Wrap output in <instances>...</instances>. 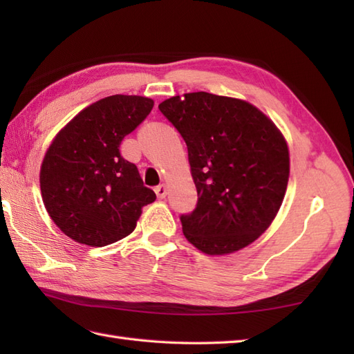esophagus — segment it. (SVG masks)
<instances>
[{
    "label": "esophagus",
    "mask_w": 354,
    "mask_h": 354,
    "mask_svg": "<svg viewBox=\"0 0 354 354\" xmlns=\"http://www.w3.org/2000/svg\"><path fill=\"white\" fill-rule=\"evenodd\" d=\"M155 194H156L158 199H164L165 196H167V189H165V185L164 184L158 185L155 189Z\"/></svg>",
    "instance_id": "esophagus-1"
}]
</instances>
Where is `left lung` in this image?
I'll use <instances>...</instances> for the list:
<instances>
[{
  "label": "left lung",
  "mask_w": 354,
  "mask_h": 354,
  "mask_svg": "<svg viewBox=\"0 0 354 354\" xmlns=\"http://www.w3.org/2000/svg\"><path fill=\"white\" fill-rule=\"evenodd\" d=\"M189 150L198 205L181 216L189 242L208 255H227L255 242L280 209L290 158L284 135L250 102L187 93L158 106Z\"/></svg>",
  "instance_id": "obj_1"
}]
</instances>
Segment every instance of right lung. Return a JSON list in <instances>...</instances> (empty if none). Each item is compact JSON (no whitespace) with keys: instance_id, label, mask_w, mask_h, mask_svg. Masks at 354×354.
<instances>
[{"instance_id":"obj_1","label":"right lung","mask_w":354,"mask_h":354,"mask_svg":"<svg viewBox=\"0 0 354 354\" xmlns=\"http://www.w3.org/2000/svg\"><path fill=\"white\" fill-rule=\"evenodd\" d=\"M153 108L141 95L115 94L89 104L53 138L39 171L51 221L80 245L100 248L129 236L155 193L120 155L123 138Z\"/></svg>"}]
</instances>
